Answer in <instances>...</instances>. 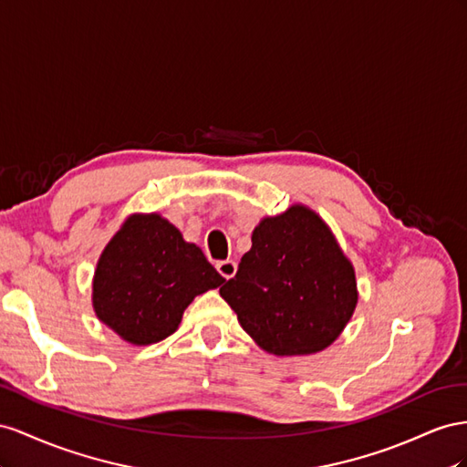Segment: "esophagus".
Instances as JSON below:
<instances>
[{
  "mask_svg": "<svg viewBox=\"0 0 467 467\" xmlns=\"http://www.w3.org/2000/svg\"><path fill=\"white\" fill-rule=\"evenodd\" d=\"M217 270L224 279H229L236 274V264L233 260H221L217 262Z\"/></svg>",
  "mask_w": 467,
  "mask_h": 467,
  "instance_id": "esophagus-1",
  "label": "esophagus"
}]
</instances>
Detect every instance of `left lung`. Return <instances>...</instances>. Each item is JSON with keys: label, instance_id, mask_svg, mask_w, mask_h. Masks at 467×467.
Segmentation results:
<instances>
[{"label": "left lung", "instance_id": "obj_1", "mask_svg": "<svg viewBox=\"0 0 467 467\" xmlns=\"http://www.w3.org/2000/svg\"><path fill=\"white\" fill-rule=\"evenodd\" d=\"M219 293L260 348L275 356L325 350L358 303L352 264L325 221L301 205L256 226L252 248Z\"/></svg>", "mask_w": 467, "mask_h": 467}]
</instances>
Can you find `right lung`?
Instances as JSON below:
<instances>
[{"instance_id":"obj_1","label":"right lung","mask_w":467,"mask_h":467,"mask_svg":"<svg viewBox=\"0 0 467 467\" xmlns=\"http://www.w3.org/2000/svg\"><path fill=\"white\" fill-rule=\"evenodd\" d=\"M223 282L174 224L156 213L132 215L98 262L93 309L123 340L146 346L170 337L193 297Z\"/></svg>"}]
</instances>
